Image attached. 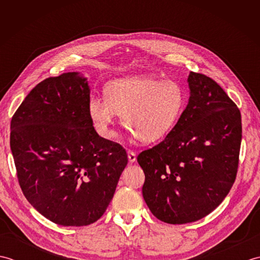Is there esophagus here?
I'll list each match as a JSON object with an SVG mask.
<instances>
[{
  "instance_id": "esophagus-1",
  "label": "esophagus",
  "mask_w": 260,
  "mask_h": 260,
  "mask_svg": "<svg viewBox=\"0 0 260 260\" xmlns=\"http://www.w3.org/2000/svg\"><path fill=\"white\" fill-rule=\"evenodd\" d=\"M127 155H128V161L131 163H134L136 161V153L132 150L127 151Z\"/></svg>"
}]
</instances>
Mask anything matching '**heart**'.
<instances>
[{"label": "heart", "mask_w": 260, "mask_h": 260, "mask_svg": "<svg viewBox=\"0 0 260 260\" xmlns=\"http://www.w3.org/2000/svg\"><path fill=\"white\" fill-rule=\"evenodd\" d=\"M105 96L91 97L88 113L97 133L106 140L113 137L112 126L120 115L140 142H157L174 128L185 105V91L179 82L147 75L109 82Z\"/></svg>", "instance_id": "1"}]
</instances>
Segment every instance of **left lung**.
<instances>
[{"instance_id":"8db88e82","label":"left lung","mask_w":260,"mask_h":260,"mask_svg":"<svg viewBox=\"0 0 260 260\" xmlns=\"http://www.w3.org/2000/svg\"><path fill=\"white\" fill-rule=\"evenodd\" d=\"M189 104L165 139L143 151V198L163 222L183 224L206 217L235 183L241 144V115L213 79L189 75Z\"/></svg>"}]
</instances>
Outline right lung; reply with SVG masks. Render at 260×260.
<instances>
[{"instance_id":"1","label":"right lung","mask_w":260,"mask_h":260,"mask_svg":"<svg viewBox=\"0 0 260 260\" xmlns=\"http://www.w3.org/2000/svg\"><path fill=\"white\" fill-rule=\"evenodd\" d=\"M86 78L42 80L11 119L10 146L26 200L50 221L82 227L102 217L128 162L125 148L97 134Z\"/></svg>"}]
</instances>
